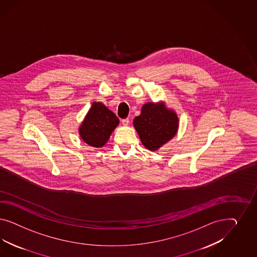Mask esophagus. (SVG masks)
<instances>
[{
    "label": "esophagus",
    "instance_id": "34e87169",
    "mask_svg": "<svg viewBox=\"0 0 257 257\" xmlns=\"http://www.w3.org/2000/svg\"><path fill=\"white\" fill-rule=\"evenodd\" d=\"M121 122H122L123 125H128L129 122H130V120H129V118H123V119H121Z\"/></svg>",
    "mask_w": 257,
    "mask_h": 257
}]
</instances>
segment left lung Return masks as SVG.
I'll return each instance as SVG.
<instances>
[{"mask_svg": "<svg viewBox=\"0 0 257 257\" xmlns=\"http://www.w3.org/2000/svg\"><path fill=\"white\" fill-rule=\"evenodd\" d=\"M134 126L142 144L156 151L171 140L178 129V117L163 103L148 102L143 105L141 114L135 117Z\"/></svg>", "mask_w": 257, "mask_h": 257, "instance_id": "left-lung-1", "label": "left lung"}]
</instances>
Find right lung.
<instances>
[{
  "label": "right lung",
  "mask_w": 257,
  "mask_h": 257,
  "mask_svg": "<svg viewBox=\"0 0 257 257\" xmlns=\"http://www.w3.org/2000/svg\"><path fill=\"white\" fill-rule=\"evenodd\" d=\"M117 116L101 102H93L79 134L86 144L100 148L103 146L118 124Z\"/></svg>",
  "instance_id": "add662e5"
}]
</instances>
